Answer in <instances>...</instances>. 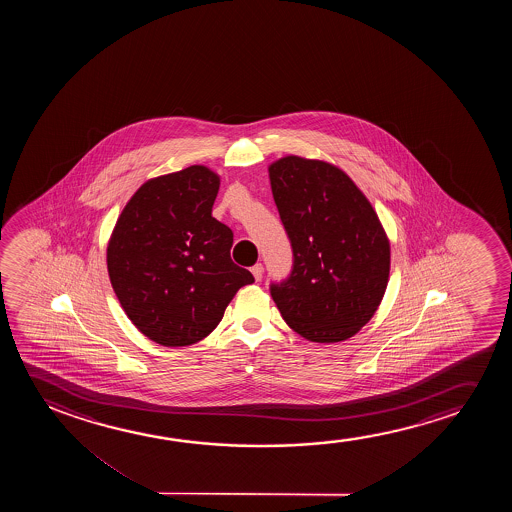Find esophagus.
<instances>
[{
  "mask_svg": "<svg viewBox=\"0 0 512 512\" xmlns=\"http://www.w3.org/2000/svg\"><path fill=\"white\" fill-rule=\"evenodd\" d=\"M250 271H252L255 281L262 280V274H264V266H262V264H255Z\"/></svg>",
  "mask_w": 512,
  "mask_h": 512,
  "instance_id": "esophagus-1",
  "label": "esophagus"
}]
</instances>
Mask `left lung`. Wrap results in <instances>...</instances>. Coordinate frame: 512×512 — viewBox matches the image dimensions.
Segmentation results:
<instances>
[{"label": "left lung", "mask_w": 512, "mask_h": 512, "mask_svg": "<svg viewBox=\"0 0 512 512\" xmlns=\"http://www.w3.org/2000/svg\"><path fill=\"white\" fill-rule=\"evenodd\" d=\"M269 180L294 264L271 283L283 320L313 343L355 336L376 313L390 274V243L367 197L329 162L288 155Z\"/></svg>", "instance_id": "1"}]
</instances>
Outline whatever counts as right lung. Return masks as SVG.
<instances>
[{"mask_svg":"<svg viewBox=\"0 0 512 512\" xmlns=\"http://www.w3.org/2000/svg\"><path fill=\"white\" fill-rule=\"evenodd\" d=\"M220 178L204 166L143 183L106 250L120 306L141 334L189 346L217 327L239 288L253 283L231 259L232 231L211 217Z\"/></svg>","mask_w":512,"mask_h":512,"instance_id":"right-lung-1","label":"right lung"}]
</instances>
